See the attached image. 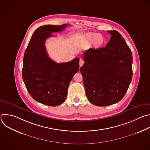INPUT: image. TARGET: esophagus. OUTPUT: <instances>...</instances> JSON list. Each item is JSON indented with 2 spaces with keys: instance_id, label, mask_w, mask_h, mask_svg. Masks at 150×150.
<instances>
[{
  "instance_id": "obj_1",
  "label": "esophagus",
  "mask_w": 150,
  "mask_h": 150,
  "mask_svg": "<svg viewBox=\"0 0 150 150\" xmlns=\"http://www.w3.org/2000/svg\"><path fill=\"white\" fill-rule=\"evenodd\" d=\"M79 67H82V65L83 64V60L80 59V60H79Z\"/></svg>"
}]
</instances>
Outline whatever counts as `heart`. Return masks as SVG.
Returning a JSON list of instances; mask_svg holds the SVG:
<instances>
[{"label":"heart","mask_w":150,"mask_h":150,"mask_svg":"<svg viewBox=\"0 0 150 150\" xmlns=\"http://www.w3.org/2000/svg\"><path fill=\"white\" fill-rule=\"evenodd\" d=\"M87 40L88 41L93 40V44L94 46L96 47L101 46L104 42V38L103 37V36H101L100 34H93L88 35L87 37Z\"/></svg>","instance_id":"heart-1"}]
</instances>
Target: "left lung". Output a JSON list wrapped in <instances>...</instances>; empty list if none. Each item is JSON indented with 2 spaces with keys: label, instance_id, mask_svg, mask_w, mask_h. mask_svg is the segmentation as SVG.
I'll return each mask as SVG.
<instances>
[{
  "label": "left lung",
  "instance_id": "left-lung-1",
  "mask_svg": "<svg viewBox=\"0 0 150 150\" xmlns=\"http://www.w3.org/2000/svg\"><path fill=\"white\" fill-rule=\"evenodd\" d=\"M105 47L89 49L83 54L80 71L88 101L97 106L119 102L132 78V54L121 34L115 30Z\"/></svg>",
  "mask_w": 150,
  "mask_h": 150
}]
</instances>
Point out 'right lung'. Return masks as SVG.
<instances>
[{
  "label": "right lung",
  "instance_id": "obj_1",
  "mask_svg": "<svg viewBox=\"0 0 150 150\" xmlns=\"http://www.w3.org/2000/svg\"><path fill=\"white\" fill-rule=\"evenodd\" d=\"M68 25H46L33 34L24 56L23 78L30 96L35 101L57 106L65 101L69 85L79 71L78 57L66 63L52 60L45 47L52 33L62 31Z\"/></svg>",
  "mask_w": 150,
  "mask_h": 150
}]
</instances>
